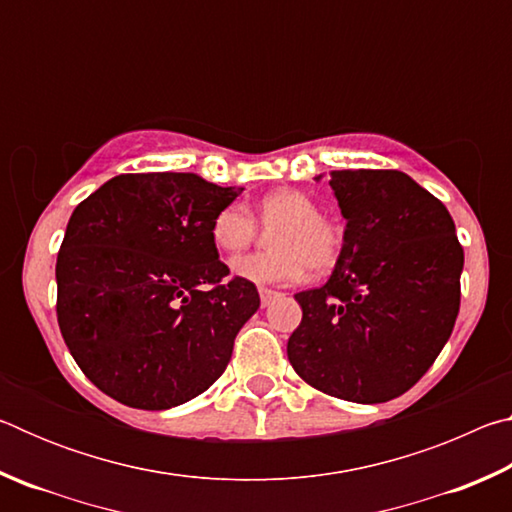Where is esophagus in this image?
I'll use <instances>...</instances> for the list:
<instances>
[{"label": "esophagus", "instance_id": "obj_1", "mask_svg": "<svg viewBox=\"0 0 512 512\" xmlns=\"http://www.w3.org/2000/svg\"><path fill=\"white\" fill-rule=\"evenodd\" d=\"M277 296H280V293L273 291V289H264V287L259 289V300H262V307L271 305V302H273Z\"/></svg>", "mask_w": 512, "mask_h": 512}]
</instances>
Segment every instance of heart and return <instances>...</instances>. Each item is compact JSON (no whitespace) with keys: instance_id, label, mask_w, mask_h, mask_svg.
Listing matches in <instances>:
<instances>
[{"instance_id":"b5f03b06","label":"heart","mask_w":512,"mask_h":512,"mask_svg":"<svg viewBox=\"0 0 512 512\" xmlns=\"http://www.w3.org/2000/svg\"><path fill=\"white\" fill-rule=\"evenodd\" d=\"M260 228L268 230V250L232 259V273L253 284H291L309 268L311 275H325L343 255L341 225L320 214L314 196L296 187H282L264 194L250 207L228 205L212 221V241L225 255H239L253 244Z\"/></svg>"}]
</instances>
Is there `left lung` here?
I'll return each mask as SVG.
<instances>
[{"instance_id":"left-lung-1","label":"left lung","mask_w":512,"mask_h":512,"mask_svg":"<svg viewBox=\"0 0 512 512\" xmlns=\"http://www.w3.org/2000/svg\"><path fill=\"white\" fill-rule=\"evenodd\" d=\"M343 255L325 287L296 293L293 370L332 397L377 404L431 368L461 307L463 246L452 214L395 169L334 171Z\"/></svg>"}]
</instances>
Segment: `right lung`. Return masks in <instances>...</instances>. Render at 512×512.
Returning a JSON list of instances; mask_svg holds the SVG:
<instances>
[{"label": "right lung", "instance_id": "add662e5", "mask_svg": "<svg viewBox=\"0 0 512 512\" xmlns=\"http://www.w3.org/2000/svg\"><path fill=\"white\" fill-rule=\"evenodd\" d=\"M244 192L194 173H121L76 205L56 259L60 334L94 386L133 409L194 400L259 309L212 221Z\"/></svg>", "mask_w": 512, "mask_h": 512}]
</instances>
